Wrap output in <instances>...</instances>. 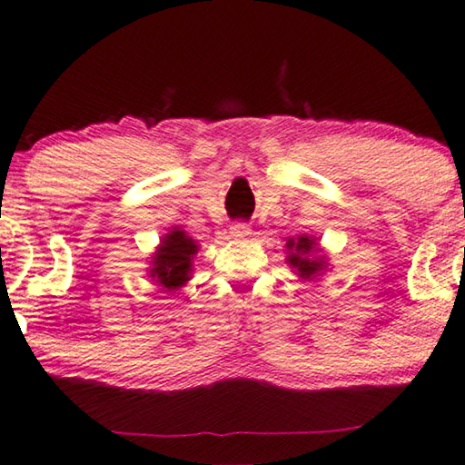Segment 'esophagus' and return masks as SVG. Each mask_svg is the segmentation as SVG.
<instances>
[{"label":"esophagus","mask_w":465,"mask_h":465,"mask_svg":"<svg viewBox=\"0 0 465 465\" xmlns=\"http://www.w3.org/2000/svg\"><path fill=\"white\" fill-rule=\"evenodd\" d=\"M249 234H252V228L245 222H234L231 226V237L232 239H247Z\"/></svg>","instance_id":"obj_1"}]
</instances>
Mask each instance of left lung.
<instances>
[{"instance_id": "obj_1", "label": "left lung", "mask_w": 465, "mask_h": 465, "mask_svg": "<svg viewBox=\"0 0 465 465\" xmlns=\"http://www.w3.org/2000/svg\"><path fill=\"white\" fill-rule=\"evenodd\" d=\"M319 249H316V243L312 237H298V239H289L287 243V264L295 268V274L302 279H314L319 277V272L325 271L327 262L322 255H314Z\"/></svg>"}]
</instances>
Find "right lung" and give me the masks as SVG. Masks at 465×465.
I'll list each match as a JSON object with an SVG mask.
<instances>
[{"label":"right lung","mask_w":465,"mask_h":465,"mask_svg":"<svg viewBox=\"0 0 465 465\" xmlns=\"http://www.w3.org/2000/svg\"><path fill=\"white\" fill-rule=\"evenodd\" d=\"M197 249V241L188 237L184 231H170L161 239L153 255L151 277L167 292H176L186 281H191L193 258Z\"/></svg>","instance_id":"right-lung-1"}]
</instances>
